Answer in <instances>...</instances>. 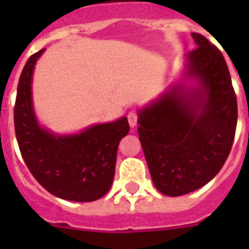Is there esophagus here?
<instances>
[{
    "instance_id": "34e87169",
    "label": "esophagus",
    "mask_w": 249,
    "mask_h": 249,
    "mask_svg": "<svg viewBox=\"0 0 249 249\" xmlns=\"http://www.w3.org/2000/svg\"><path fill=\"white\" fill-rule=\"evenodd\" d=\"M127 119H129V124L131 127H134L137 124V120H139V113L137 110H130L129 115H127Z\"/></svg>"
}]
</instances>
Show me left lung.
<instances>
[{
  "instance_id": "8db88e82",
  "label": "left lung",
  "mask_w": 249,
  "mask_h": 249,
  "mask_svg": "<svg viewBox=\"0 0 249 249\" xmlns=\"http://www.w3.org/2000/svg\"><path fill=\"white\" fill-rule=\"evenodd\" d=\"M188 53V74L201 89H173L140 110L139 136L152 181L178 196L205 186L223 167L237 126V97L225 58L202 34Z\"/></svg>"
}]
</instances>
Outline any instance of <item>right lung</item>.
Listing matches in <instances>:
<instances>
[{
    "mask_svg": "<svg viewBox=\"0 0 249 249\" xmlns=\"http://www.w3.org/2000/svg\"><path fill=\"white\" fill-rule=\"evenodd\" d=\"M44 53H33L19 77L14 108L16 140L26 166L53 196L91 202L109 191L120 140L129 133L127 118L95 124L73 136H53L43 130L32 105L34 63Z\"/></svg>",
    "mask_w": 249,
    "mask_h": 249,
    "instance_id": "add662e5",
    "label": "right lung"
}]
</instances>
